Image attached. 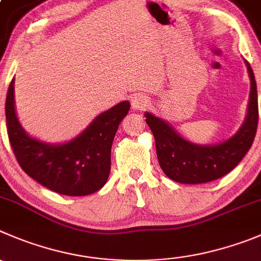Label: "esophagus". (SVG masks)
I'll use <instances>...</instances> for the list:
<instances>
[{"instance_id": "esophagus-1", "label": "esophagus", "mask_w": 261, "mask_h": 261, "mask_svg": "<svg viewBox=\"0 0 261 261\" xmlns=\"http://www.w3.org/2000/svg\"><path fill=\"white\" fill-rule=\"evenodd\" d=\"M148 105V100L146 98V96L142 95H136L132 98V109L133 110H143L146 106Z\"/></svg>"}]
</instances>
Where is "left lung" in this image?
<instances>
[{
    "label": "left lung",
    "mask_w": 261,
    "mask_h": 261,
    "mask_svg": "<svg viewBox=\"0 0 261 261\" xmlns=\"http://www.w3.org/2000/svg\"><path fill=\"white\" fill-rule=\"evenodd\" d=\"M246 66L251 81L246 119L238 132L224 142L196 145L180 137L163 119L150 113L145 114L146 123L155 137L159 164L170 179L186 185L212 182L234 169L250 150L256 135L259 106L254 73L247 61Z\"/></svg>",
    "instance_id": "1"
}]
</instances>
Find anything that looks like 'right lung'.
I'll return each mask as SVG.
<instances>
[{"label":"right lung","mask_w":261,"mask_h":261,"mask_svg":"<svg viewBox=\"0 0 261 261\" xmlns=\"http://www.w3.org/2000/svg\"><path fill=\"white\" fill-rule=\"evenodd\" d=\"M14 79L6 97L7 135L21 169L48 190L66 196H86L103 187L110 174L111 146L128 114V101L103 111L79 136L61 145L32 138L17 120Z\"/></svg>","instance_id":"right-lung-1"}]
</instances>
